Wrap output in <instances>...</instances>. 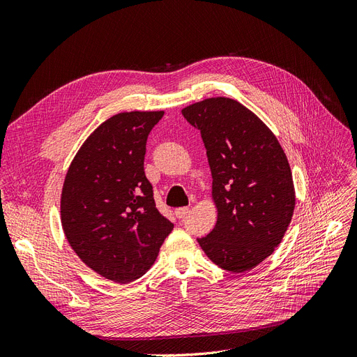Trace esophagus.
I'll list each match as a JSON object with an SVG mask.
<instances>
[{"instance_id":"esophagus-1","label":"esophagus","mask_w":357,"mask_h":357,"mask_svg":"<svg viewBox=\"0 0 357 357\" xmlns=\"http://www.w3.org/2000/svg\"><path fill=\"white\" fill-rule=\"evenodd\" d=\"M189 213H190V210H189L188 207L177 208V210H176V218H177V219H185V218H188Z\"/></svg>"}]
</instances>
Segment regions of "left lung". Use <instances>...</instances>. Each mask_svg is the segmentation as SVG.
Masks as SVG:
<instances>
[{"label": "left lung", "instance_id": "obj_1", "mask_svg": "<svg viewBox=\"0 0 357 357\" xmlns=\"http://www.w3.org/2000/svg\"><path fill=\"white\" fill-rule=\"evenodd\" d=\"M181 114L201 131L218 207V223L198 243L226 271H250L273 255L294 215L287 158L271 129L238 101L208 98Z\"/></svg>", "mask_w": 357, "mask_h": 357}]
</instances>
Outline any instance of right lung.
Masks as SVG:
<instances>
[{"mask_svg": "<svg viewBox=\"0 0 357 357\" xmlns=\"http://www.w3.org/2000/svg\"><path fill=\"white\" fill-rule=\"evenodd\" d=\"M164 112L107 119L73 159L61 197V222L73 250L116 283L142 277L174 228L144 174L146 142Z\"/></svg>", "mask_w": 357, "mask_h": 357, "instance_id": "1", "label": "right lung"}]
</instances>
